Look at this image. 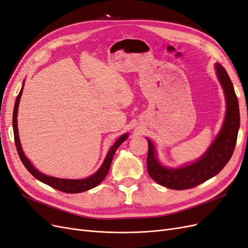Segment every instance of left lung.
Instances as JSON below:
<instances>
[{
	"mask_svg": "<svg viewBox=\"0 0 248 248\" xmlns=\"http://www.w3.org/2000/svg\"><path fill=\"white\" fill-rule=\"evenodd\" d=\"M216 73L226 97L225 120L217 138L203 155L192 163L177 168L160 163L154 143L147 139L149 153L147 167L150 176L159 185L172 190H186L217 175L231 159L240 127L239 104L231 79L221 64L216 63Z\"/></svg>",
	"mask_w": 248,
	"mask_h": 248,
	"instance_id": "8db88e82",
	"label": "left lung"
}]
</instances>
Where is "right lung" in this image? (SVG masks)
Returning a JSON list of instances; mask_svg holds the SVG:
<instances>
[{"label": "right lung", "mask_w": 248, "mask_h": 248, "mask_svg": "<svg viewBox=\"0 0 248 248\" xmlns=\"http://www.w3.org/2000/svg\"><path fill=\"white\" fill-rule=\"evenodd\" d=\"M23 86H24V81L22 83V87L20 89L19 94L17 95L16 100H15V106L13 109V131H14V140H15V146L17 149V152H18L19 158L23 165L25 166L30 173L35 176L37 179H39L40 182L44 183L50 186L54 187V189L62 191L64 193H69V194H75V193H82L85 191H88L92 187H94L98 186L102 181H104L105 177L107 176L110 163H112L113 157L115 155V152L117 149L120 147V144L127 140L128 138V133L122 134L120 138H119L110 149L108 150L107 156L105 158V161L102 162L101 166L98 168L97 171L95 173H93L91 176H88L86 178H82V179H69V178H59V177H54V176H49L44 173L40 172L38 169L35 168L31 161L25 157L24 153L21 148V143L19 140V134H18V127H17V114H18V106H19V101L20 97L22 95V91H23Z\"/></svg>", "instance_id": "obj_1"}]
</instances>
